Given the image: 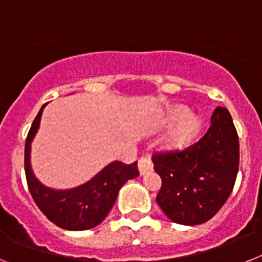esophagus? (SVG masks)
<instances>
[{"label":"esophagus","mask_w":262,"mask_h":262,"mask_svg":"<svg viewBox=\"0 0 262 262\" xmlns=\"http://www.w3.org/2000/svg\"><path fill=\"white\" fill-rule=\"evenodd\" d=\"M139 171H140L141 175H145L146 172L153 170V163H151L150 157L148 156H143L140 159H139Z\"/></svg>","instance_id":"34e87169"}]
</instances>
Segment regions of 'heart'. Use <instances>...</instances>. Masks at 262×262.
<instances>
[{
	"label": "heart",
	"mask_w": 262,
	"mask_h": 262,
	"mask_svg": "<svg viewBox=\"0 0 262 262\" xmlns=\"http://www.w3.org/2000/svg\"><path fill=\"white\" fill-rule=\"evenodd\" d=\"M186 113V109L180 106V108H176L175 111L171 113L170 119H179L180 117H183L184 114ZM199 127V121L195 118V117L190 116L178 127V128L173 131V134L170 138V144L172 145H179V144L185 143L186 140L191 138V136L195 134V131Z\"/></svg>",
	"instance_id": "b5f03b06"
}]
</instances>
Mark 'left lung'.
I'll use <instances>...</instances> for the list:
<instances>
[{"instance_id":"obj_1","label":"left lung","mask_w":262,"mask_h":262,"mask_svg":"<svg viewBox=\"0 0 262 262\" xmlns=\"http://www.w3.org/2000/svg\"><path fill=\"white\" fill-rule=\"evenodd\" d=\"M162 186L157 203L171 221L198 225L212 219L228 201L239 168V140L230 113L217 106L196 143L183 150L151 157Z\"/></svg>"}]
</instances>
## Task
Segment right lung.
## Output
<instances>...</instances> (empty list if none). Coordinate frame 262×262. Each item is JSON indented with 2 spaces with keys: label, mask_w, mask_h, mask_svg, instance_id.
<instances>
[{
  "label": "right lung",
  "mask_w": 262,
  "mask_h": 262,
  "mask_svg": "<svg viewBox=\"0 0 262 262\" xmlns=\"http://www.w3.org/2000/svg\"><path fill=\"white\" fill-rule=\"evenodd\" d=\"M42 105L26 140L24 168L32 198L51 223L67 230H87L98 226L116 203L119 189L139 176L138 162L131 164L112 162L86 184L69 190H55L37 180L31 168V143L39 127Z\"/></svg>",
  "instance_id": "right-lung-1"
}]
</instances>
